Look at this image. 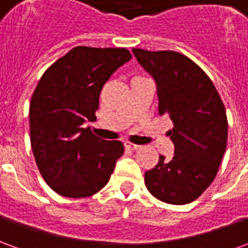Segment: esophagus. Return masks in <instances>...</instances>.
<instances>
[{
	"instance_id": "34e87169",
	"label": "esophagus",
	"mask_w": 248,
	"mask_h": 248,
	"mask_svg": "<svg viewBox=\"0 0 248 248\" xmlns=\"http://www.w3.org/2000/svg\"><path fill=\"white\" fill-rule=\"evenodd\" d=\"M124 146H126V149H130V150H138L140 146V145H135V143H130V142H126L124 143Z\"/></svg>"
}]
</instances>
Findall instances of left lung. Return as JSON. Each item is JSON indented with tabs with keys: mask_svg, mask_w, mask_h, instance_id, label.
<instances>
[{
	"mask_svg": "<svg viewBox=\"0 0 248 248\" xmlns=\"http://www.w3.org/2000/svg\"><path fill=\"white\" fill-rule=\"evenodd\" d=\"M156 85L158 113L174 124L167 134L174 156L159 155L145 172L147 190L162 202L186 204L207 188L218 172L227 143L223 102L207 74L181 53L133 49Z\"/></svg>",
	"mask_w": 248,
	"mask_h": 248,
	"instance_id": "8db88e82",
	"label": "left lung"
}]
</instances>
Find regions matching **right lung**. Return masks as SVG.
<instances>
[{
    "mask_svg": "<svg viewBox=\"0 0 248 248\" xmlns=\"http://www.w3.org/2000/svg\"><path fill=\"white\" fill-rule=\"evenodd\" d=\"M131 60L126 49L77 46L44 73L29 108L30 142L45 182L62 197L83 198L110 179L124 147L94 135L103 85Z\"/></svg>",
    "mask_w": 248,
    "mask_h": 248,
    "instance_id": "1",
    "label": "right lung"
}]
</instances>
